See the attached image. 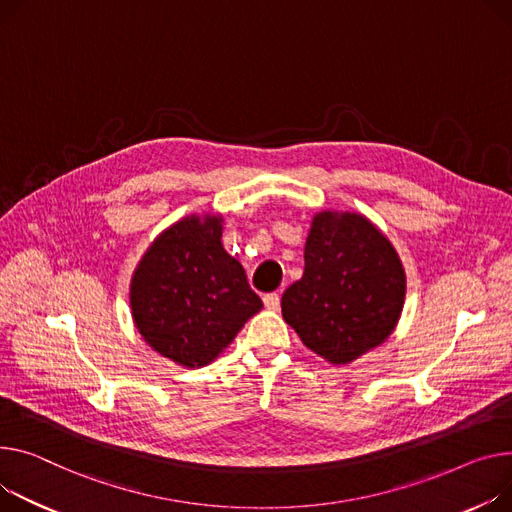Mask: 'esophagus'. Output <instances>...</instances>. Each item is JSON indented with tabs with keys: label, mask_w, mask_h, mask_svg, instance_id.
<instances>
[{
	"label": "esophagus",
	"mask_w": 512,
	"mask_h": 512,
	"mask_svg": "<svg viewBox=\"0 0 512 512\" xmlns=\"http://www.w3.org/2000/svg\"><path fill=\"white\" fill-rule=\"evenodd\" d=\"M263 304H265V309H269V311H278L280 309V294L278 292L265 294Z\"/></svg>",
	"instance_id": "obj_1"
}]
</instances>
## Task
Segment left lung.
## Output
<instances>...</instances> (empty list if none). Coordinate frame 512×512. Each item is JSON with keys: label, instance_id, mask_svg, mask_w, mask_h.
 I'll list each match as a JSON object with an SVG mask.
<instances>
[{"label": "left lung", "instance_id": "1", "mask_svg": "<svg viewBox=\"0 0 512 512\" xmlns=\"http://www.w3.org/2000/svg\"><path fill=\"white\" fill-rule=\"evenodd\" d=\"M405 271L389 238L362 214L319 212L304 245V274L282 296L284 321L331 364H348L393 333Z\"/></svg>", "mask_w": 512, "mask_h": 512}]
</instances>
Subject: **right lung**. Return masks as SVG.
<instances>
[{
	"label": "right lung",
	"instance_id": "right-lung-1",
	"mask_svg": "<svg viewBox=\"0 0 512 512\" xmlns=\"http://www.w3.org/2000/svg\"><path fill=\"white\" fill-rule=\"evenodd\" d=\"M135 327L187 368L216 360L263 309L243 265L222 247V216H187L160 232L129 284Z\"/></svg>",
	"mask_w": 512,
	"mask_h": 512
}]
</instances>
